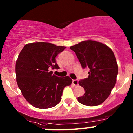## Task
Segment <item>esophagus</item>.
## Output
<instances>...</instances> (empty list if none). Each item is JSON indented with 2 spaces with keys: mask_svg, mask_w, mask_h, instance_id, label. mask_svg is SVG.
I'll use <instances>...</instances> for the list:
<instances>
[{
  "mask_svg": "<svg viewBox=\"0 0 133 133\" xmlns=\"http://www.w3.org/2000/svg\"><path fill=\"white\" fill-rule=\"evenodd\" d=\"M72 84H73L74 86L78 85V80H77V79L72 80Z\"/></svg>",
  "mask_w": 133,
  "mask_h": 133,
  "instance_id": "obj_1",
  "label": "esophagus"
}]
</instances>
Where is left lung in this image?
<instances>
[{
	"label": "left lung",
	"instance_id": "8db88e82",
	"mask_svg": "<svg viewBox=\"0 0 133 133\" xmlns=\"http://www.w3.org/2000/svg\"><path fill=\"white\" fill-rule=\"evenodd\" d=\"M82 68H88V78L79 81L85 93L78 98L87 106H97L109 97L116 83L118 65L110 48L94 40H86L71 46Z\"/></svg>",
	"mask_w": 133,
	"mask_h": 133
}]
</instances>
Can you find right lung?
Masks as SVG:
<instances>
[{
    "label": "right lung",
    "mask_w": 133,
    "mask_h": 133,
    "mask_svg": "<svg viewBox=\"0 0 133 133\" xmlns=\"http://www.w3.org/2000/svg\"><path fill=\"white\" fill-rule=\"evenodd\" d=\"M65 46L48 42L26 44L16 62L17 85L23 97L33 107L49 109L61 102L64 88L71 85L69 76L57 77L49 69H59L55 57Z\"/></svg>",
    "instance_id": "obj_1"
}]
</instances>
